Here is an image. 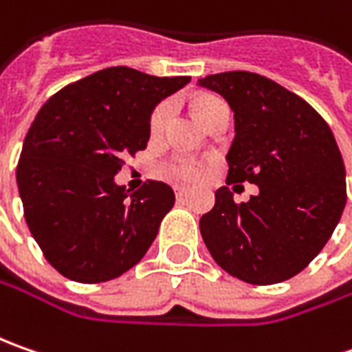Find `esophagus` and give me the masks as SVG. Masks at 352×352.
<instances>
[{"label":"esophagus","mask_w":352,"mask_h":352,"mask_svg":"<svg viewBox=\"0 0 352 352\" xmlns=\"http://www.w3.org/2000/svg\"><path fill=\"white\" fill-rule=\"evenodd\" d=\"M174 192H176V197H184L188 194V188H186V186H176Z\"/></svg>","instance_id":"obj_1"}]
</instances>
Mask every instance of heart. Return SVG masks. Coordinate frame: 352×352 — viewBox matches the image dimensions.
Segmentation results:
<instances>
[{
    "mask_svg": "<svg viewBox=\"0 0 352 352\" xmlns=\"http://www.w3.org/2000/svg\"><path fill=\"white\" fill-rule=\"evenodd\" d=\"M172 102H160L148 116V135L153 139H158L164 135V131L168 127L170 117H172ZM229 109L227 103L215 96H204L196 102V113L201 119V123H206L211 116H215L217 111ZM164 172L174 180H196L201 174V164L192 156L176 155L170 156L164 162Z\"/></svg>",
    "mask_w": 352,
    "mask_h": 352,
    "instance_id": "1",
    "label": "heart"
}]
</instances>
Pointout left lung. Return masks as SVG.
I'll use <instances>...</instances> for the list:
<instances>
[{"label":"left lung","mask_w":352,"mask_h":352,"mask_svg":"<svg viewBox=\"0 0 352 352\" xmlns=\"http://www.w3.org/2000/svg\"><path fill=\"white\" fill-rule=\"evenodd\" d=\"M199 86L223 96L235 111L227 182H250L258 194L236 204L215 192L199 231L213 261L243 282L268 286L296 276L333 235L346 204L345 164L327 121L254 72L206 76Z\"/></svg>","instance_id":"left-lung-1"}]
</instances>
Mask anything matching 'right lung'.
<instances>
[{"label": "right lung", "instance_id": "1", "mask_svg": "<svg viewBox=\"0 0 352 352\" xmlns=\"http://www.w3.org/2000/svg\"><path fill=\"white\" fill-rule=\"evenodd\" d=\"M190 76L158 78L111 66L56 91L23 142L17 186L25 221L62 276L100 284L144 256L174 206L168 184L146 180L137 192L113 176L146 148L148 116Z\"/></svg>", "mask_w": 352, "mask_h": 352}]
</instances>
